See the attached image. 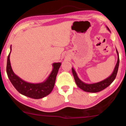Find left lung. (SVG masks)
Masks as SVG:
<instances>
[{
  "label": "left lung",
  "mask_w": 126,
  "mask_h": 126,
  "mask_svg": "<svg viewBox=\"0 0 126 126\" xmlns=\"http://www.w3.org/2000/svg\"><path fill=\"white\" fill-rule=\"evenodd\" d=\"M107 29L110 32V30L108 28L107 26H106ZM116 52L117 54V56H118V59H117V62L115 66L114 69L113 70V72L111 74V75L107 78L101 81V82L95 83H92V84H88L86 83L81 80L79 78H78L77 76V74L76 73L75 70L73 68H72V73L73 74L74 80L76 83V84L77 86L80 88L83 91L87 92H91V93H96L98 92L101 91L105 89L107 87H108L113 82V80L116 78V77L117 76V72H118V67H119V54L116 49Z\"/></svg>",
  "instance_id": "1"
}]
</instances>
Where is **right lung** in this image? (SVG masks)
<instances>
[{"mask_svg":"<svg viewBox=\"0 0 126 126\" xmlns=\"http://www.w3.org/2000/svg\"><path fill=\"white\" fill-rule=\"evenodd\" d=\"M11 51L12 46H10V52L7 59V73L8 78L15 88L22 94L34 99L42 98L50 94L54 86L56 76L61 63L52 64V71L45 81L39 83H31L23 80L14 73L10 62Z\"/></svg>","mask_w":126,"mask_h":126,"instance_id":"obj_1","label":"right lung"}]
</instances>
